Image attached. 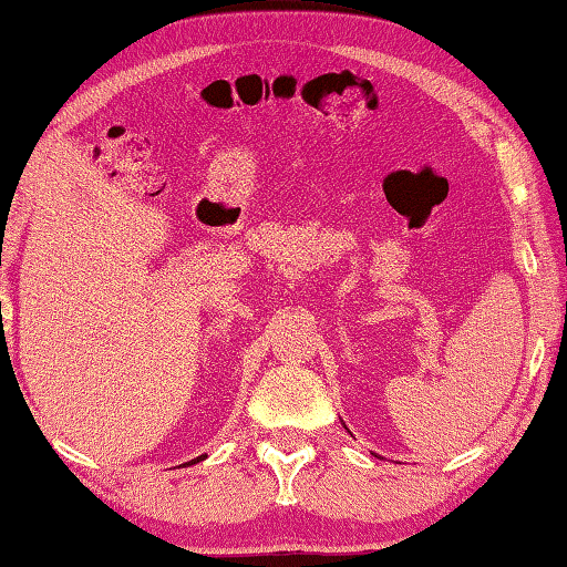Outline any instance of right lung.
<instances>
[{"label": "right lung", "mask_w": 567, "mask_h": 567, "mask_svg": "<svg viewBox=\"0 0 567 567\" xmlns=\"http://www.w3.org/2000/svg\"><path fill=\"white\" fill-rule=\"evenodd\" d=\"M206 457V454H202V457H196V460H192V462H188V464H196V462H202Z\"/></svg>", "instance_id": "right-lung-1"}]
</instances>
